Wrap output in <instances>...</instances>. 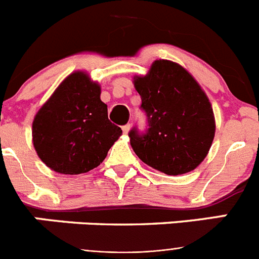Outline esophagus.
Returning <instances> with one entry per match:
<instances>
[{
	"mask_svg": "<svg viewBox=\"0 0 259 259\" xmlns=\"http://www.w3.org/2000/svg\"><path fill=\"white\" fill-rule=\"evenodd\" d=\"M122 130H123V132H124V134H128V132H130V130H131V124L123 125Z\"/></svg>",
	"mask_w": 259,
	"mask_h": 259,
	"instance_id": "obj_1",
	"label": "esophagus"
}]
</instances>
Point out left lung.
I'll return each mask as SVG.
<instances>
[{
	"mask_svg": "<svg viewBox=\"0 0 259 259\" xmlns=\"http://www.w3.org/2000/svg\"><path fill=\"white\" fill-rule=\"evenodd\" d=\"M148 130L132 128L128 136L144 163L167 175L194 170L209 153L215 119L206 93L188 71L175 62L158 59L145 76H135Z\"/></svg>",
	"mask_w": 259,
	"mask_h": 259,
	"instance_id": "8db88e82",
	"label": "left lung"
}]
</instances>
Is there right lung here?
I'll list each match as a JSON object with an SVG mask.
<instances>
[{
	"label": "right lung",
	"mask_w": 259,
	"mask_h": 259,
	"mask_svg": "<svg viewBox=\"0 0 259 259\" xmlns=\"http://www.w3.org/2000/svg\"><path fill=\"white\" fill-rule=\"evenodd\" d=\"M101 87L83 71L68 75L35 115L32 141L53 171L77 175L106 158L122 130L107 118Z\"/></svg>",
	"instance_id": "obj_1"
}]
</instances>
